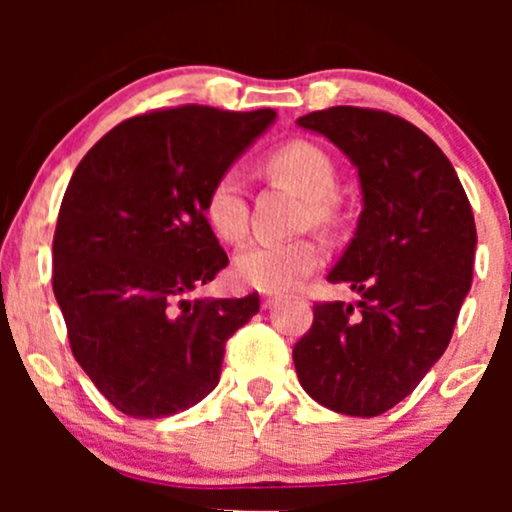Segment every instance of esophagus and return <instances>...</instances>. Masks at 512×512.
Segmentation results:
<instances>
[{
	"instance_id": "obj_1",
	"label": "esophagus",
	"mask_w": 512,
	"mask_h": 512,
	"mask_svg": "<svg viewBox=\"0 0 512 512\" xmlns=\"http://www.w3.org/2000/svg\"><path fill=\"white\" fill-rule=\"evenodd\" d=\"M279 303V296H272V293H262V308L269 310Z\"/></svg>"
}]
</instances>
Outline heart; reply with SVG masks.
<instances>
[{
	"mask_svg": "<svg viewBox=\"0 0 512 512\" xmlns=\"http://www.w3.org/2000/svg\"><path fill=\"white\" fill-rule=\"evenodd\" d=\"M267 166L289 185L310 199L315 221H330V197L337 190V170L332 158L310 142H289L272 151ZM204 214L216 233L228 243H238L248 233V199L243 178L236 170H223L211 182ZM322 260L320 243L313 238L293 240H252L236 255L233 274L240 284L267 293H279L296 286Z\"/></svg>",
	"mask_w": 512,
	"mask_h": 512,
	"instance_id": "obj_1",
	"label": "heart"
}]
</instances>
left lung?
<instances>
[{
    "instance_id": "left-lung-1",
    "label": "left lung",
    "mask_w": 512,
    "mask_h": 512,
    "mask_svg": "<svg viewBox=\"0 0 512 512\" xmlns=\"http://www.w3.org/2000/svg\"><path fill=\"white\" fill-rule=\"evenodd\" d=\"M296 122L354 163L363 211L327 274L361 301L317 303L293 363L322 407L378 416L411 395L448 349L472 286L474 214L448 156L402 117L337 105Z\"/></svg>"
}]
</instances>
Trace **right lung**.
Wrapping results in <instances>:
<instances>
[{
	"instance_id": "add662e5",
	"label": "right lung",
	"mask_w": 512,
	"mask_h": 512,
	"mask_svg": "<svg viewBox=\"0 0 512 512\" xmlns=\"http://www.w3.org/2000/svg\"><path fill=\"white\" fill-rule=\"evenodd\" d=\"M276 120L207 105L129 117L81 158L57 216L52 291L69 344L103 397L134 419L195 407L260 296L190 301L228 264L204 199Z\"/></svg>"
}]
</instances>
